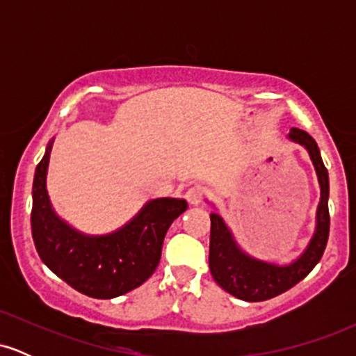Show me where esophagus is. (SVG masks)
<instances>
[{"mask_svg":"<svg viewBox=\"0 0 356 356\" xmlns=\"http://www.w3.org/2000/svg\"><path fill=\"white\" fill-rule=\"evenodd\" d=\"M186 199L189 201V204H194V206H197V204L202 202L204 192H202L201 187H191V189L186 191Z\"/></svg>","mask_w":356,"mask_h":356,"instance_id":"esophagus-1","label":"esophagus"}]
</instances>
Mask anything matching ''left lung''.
<instances>
[{"mask_svg":"<svg viewBox=\"0 0 356 356\" xmlns=\"http://www.w3.org/2000/svg\"><path fill=\"white\" fill-rule=\"evenodd\" d=\"M288 138L305 147L312 159L320 184V204L316 209V227L308 246L289 264H276L257 259L243 251L232 232L218 212L211 214L209 269L214 281L224 291L243 301H264L275 298L300 283L312 273L325 252L330 234L328 170L321 161L314 138L305 130L291 129Z\"/></svg>","mask_w":356,"mask_h":356,"instance_id":"8db88e82","label":"left lung"}]
</instances>
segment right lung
I'll return each instance as SVG.
<instances>
[{
    "mask_svg": "<svg viewBox=\"0 0 356 356\" xmlns=\"http://www.w3.org/2000/svg\"><path fill=\"white\" fill-rule=\"evenodd\" d=\"M53 138L36 165L31 234L40 257L67 284L90 298L110 300L145 283L161 261L165 232L184 211V199H152L117 231L90 236L56 214L47 191Z\"/></svg>",
    "mask_w": 356,
    "mask_h": 356,
    "instance_id": "1",
    "label": "right lung"
}]
</instances>
